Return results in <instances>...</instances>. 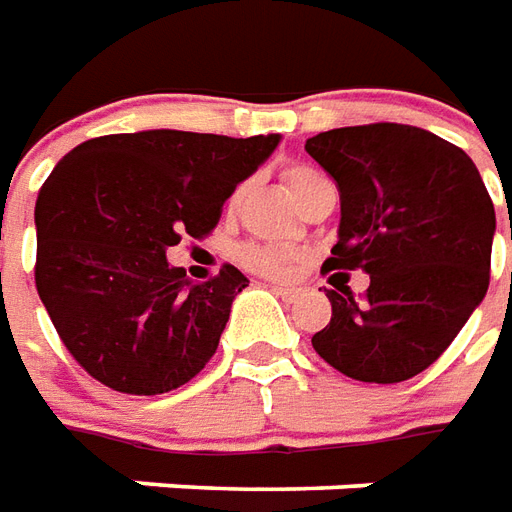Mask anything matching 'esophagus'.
<instances>
[{"instance_id": "34e87169", "label": "esophagus", "mask_w": 512, "mask_h": 512, "mask_svg": "<svg viewBox=\"0 0 512 512\" xmlns=\"http://www.w3.org/2000/svg\"><path fill=\"white\" fill-rule=\"evenodd\" d=\"M270 289H273L275 295H281L284 297V300H292V297H297V292H300V289H297V286H292V284H278V281H270Z\"/></svg>"}]
</instances>
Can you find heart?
Segmentation results:
<instances>
[{
    "instance_id": "heart-1",
    "label": "heart",
    "mask_w": 512,
    "mask_h": 512,
    "mask_svg": "<svg viewBox=\"0 0 512 512\" xmlns=\"http://www.w3.org/2000/svg\"><path fill=\"white\" fill-rule=\"evenodd\" d=\"M284 179L289 184V190L295 195L297 201H303L308 195V190L314 187V184H320L325 176H322L320 170H314L311 165H303V162H295V165H289L284 170ZM239 198V192L234 195V201ZM295 250L281 248V245H245V248L239 250V262L245 270L256 275H267V278H284L289 275V270L295 267Z\"/></svg>"
}]
</instances>
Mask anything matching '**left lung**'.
I'll return each instance as SVG.
<instances>
[{
	"label": "left lung",
	"instance_id": "left-lung-1",
	"mask_svg": "<svg viewBox=\"0 0 512 512\" xmlns=\"http://www.w3.org/2000/svg\"><path fill=\"white\" fill-rule=\"evenodd\" d=\"M306 151L342 201L325 264L369 273L361 297L325 292L331 322L311 344L347 378L402 383L436 364L488 292L494 201L469 154L419 126H344Z\"/></svg>",
	"mask_w": 512,
	"mask_h": 512
}]
</instances>
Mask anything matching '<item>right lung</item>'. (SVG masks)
<instances>
[{"label": "right lung", "mask_w": 512, "mask_h": 512, "mask_svg": "<svg viewBox=\"0 0 512 512\" xmlns=\"http://www.w3.org/2000/svg\"><path fill=\"white\" fill-rule=\"evenodd\" d=\"M278 134H104L57 162L35 201V286L65 350L121 394H165L215 355L248 286L234 264L192 284L165 250L209 237Z\"/></svg>", "instance_id": "obj_1"}]
</instances>
